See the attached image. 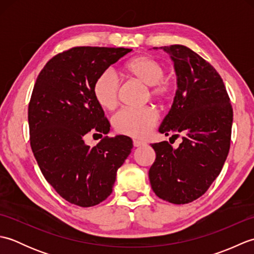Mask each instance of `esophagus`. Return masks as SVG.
<instances>
[{"label": "esophagus", "mask_w": 254, "mask_h": 254, "mask_svg": "<svg viewBox=\"0 0 254 254\" xmlns=\"http://www.w3.org/2000/svg\"><path fill=\"white\" fill-rule=\"evenodd\" d=\"M133 145H134V147H141V146H144L145 143H143L141 141H137V139H134Z\"/></svg>", "instance_id": "1"}]
</instances>
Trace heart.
<instances>
[{
    "label": "heart",
    "mask_w": 254,
    "mask_h": 254,
    "mask_svg": "<svg viewBox=\"0 0 254 254\" xmlns=\"http://www.w3.org/2000/svg\"><path fill=\"white\" fill-rule=\"evenodd\" d=\"M131 77L152 86L150 93L158 99H167L171 93V86L165 79L166 67L157 59L149 56L133 58L124 65ZM120 80L112 69L108 68L99 74L94 83V97L101 108L106 110L115 109L119 101ZM158 115L153 108H124L112 118L115 130L123 135L142 138L153 130Z\"/></svg>",
    "instance_id": "heart-1"
}]
</instances>
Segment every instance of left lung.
I'll list each match as a JSON object with an SVG mask.
<instances>
[{"mask_svg":"<svg viewBox=\"0 0 254 254\" xmlns=\"http://www.w3.org/2000/svg\"><path fill=\"white\" fill-rule=\"evenodd\" d=\"M154 49L169 53L177 75L174 102L158 131L183 137L178 148L166 141L152 145L156 159L149 182L158 197L187 204L202 196L222 171L230 147L233 108L222 77L197 53L181 45Z\"/></svg>","mask_w":254,"mask_h":254,"instance_id":"obj_1","label":"left lung"}]
</instances>
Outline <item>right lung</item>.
Listing matches in <instances>:
<instances>
[{"mask_svg": "<svg viewBox=\"0 0 254 254\" xmlns=\"http://www.w3.org/2000/svg\"><path fill=\"white\" fill-rule=\"evenodd\" d=\"M131 51L72 48L46 64L32 90L28 107L32 153L46 180L78 206H94L110 195L117 171L133 148L132 139L124 135L105 136L94 147L84 139L90 131L109 133L110 124L94 97V83Z\"/></svg>", "mask_w": 254, "mask_h": 254, "instance_id": "1", "label": "right lung"}]
</instances>
